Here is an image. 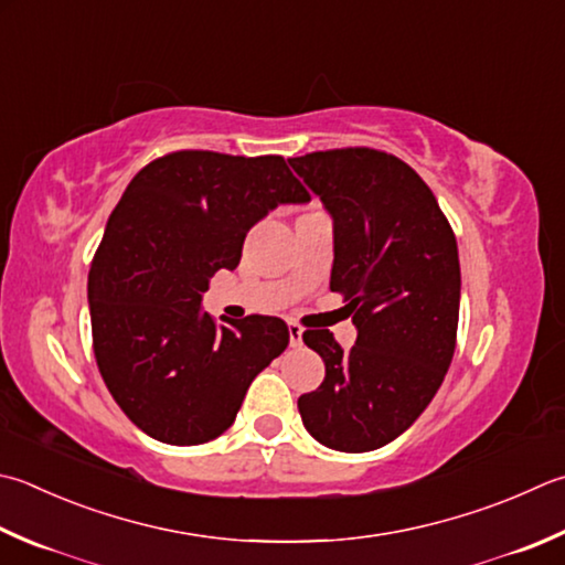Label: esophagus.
<instances>
[{
	"mask_svg": "<svg viewBox=\"0 0 565 565\" xmlns=\"http://www.w3.org/2000/svg\"><path fill=\"white\" fill-rule=\"evenodd\" d=\"M290 332V347H302V327L300 324H290L287 327Z\"/></svg>",
	"mask_w": 565,
	"mask_h": 565,
	"instance_id": "34e87169",
	"label": "esophagus"
}]
</instances>
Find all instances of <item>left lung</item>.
Instances as JSON below:
<instances>
[{"label": "left lung", "instance_id": "8db88e82", "mask_svg": "<svg viewBox=\"0 0 565 565\" xmlns=\"http://www.w3.org/2000/svg\"><path fill=\"white\" fill-rule=\"evenodd\" d=\"M334 221L329 287L344 297L356 344L329 329L305 344L324 381L297 398L307 433L339 452L396 440L448 374L460 317V258L430 186L398 157L371 147L287 159Z\"/></svg>", "mask_w": 565, "mask_h": 565}]
</instances>
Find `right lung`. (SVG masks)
<instances>
[{
    "instance_id": "1",
    "label": "right lung",
    "mask_w": 565,
    "mask_h": 565,
    "mask_svg": "<svg viewBox=\"0 0 565 565\" xmlns=\"http://www.w3.org/2000/svg\"><path fill=\"white\" fill-rule=\"evenodd\" d=\"M305 201L310 191L278 154L169 152L127 184L88 273L93 351L115 403L150 438H218L285 351L280 317L216 324L201 295L218 270L236 268L268 211Z\"/></svg>"
}]
</instances>
